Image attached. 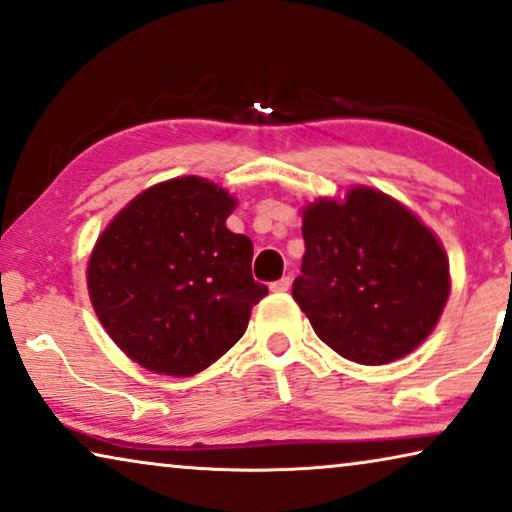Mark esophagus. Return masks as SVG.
<instances>
[{
    "label": "esophagus",
    "instance_id": "1",
    "mask_svg": "<svg viewBox=\"0 0 512 512\" xmlns=\"http://www.w3.org/2000/svg\"><path fill=\"white\" fill-rule=\"evenodd\" d=\"M270 288H272L274 293H286L288 288H291V277H281L277 281H272Z\"/></svg>",
    "mask_w": 512,
    "mask_h": 512
}]
</instances>
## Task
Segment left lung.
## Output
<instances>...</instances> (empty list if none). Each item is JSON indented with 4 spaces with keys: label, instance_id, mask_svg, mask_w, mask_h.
Here are the masks:
<instances>
[{
    "label": "left lung",
    "instance_id": "obj_1",
    "mask_svg": "<svg viewBox=\"0 0 512 512\" xmlns=\"http://www.w3.org/2000/svg\"><path fill=\"white\" fill-rule=\"evenodd\" d=\"M302 274L293 298L318 337L358 365L418 348L448 302V258L436 235L395 198L355 187L302 210Z\"/></svg>",
    "mask_w": 512,
    "mask_h": 512
}]
</instances>
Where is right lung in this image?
<instances>
[{"label":"right lung","instance_id":"right-lung-1","mask_svg":"<svg viewBox=\"0 0 512 512\" xmlns=\"http://www.w3.org/2000/svg\"><path fill=\"white\" fill-rule=\"evenodd\" d=\"M238 201L203 177L154 184L99 235L87 265L92 307L140 367L194 376L247 330L268 286L251 277L254 244L226 228Z\"/></svg>","mask_w":512,"mask_h":512}]
</instances>
